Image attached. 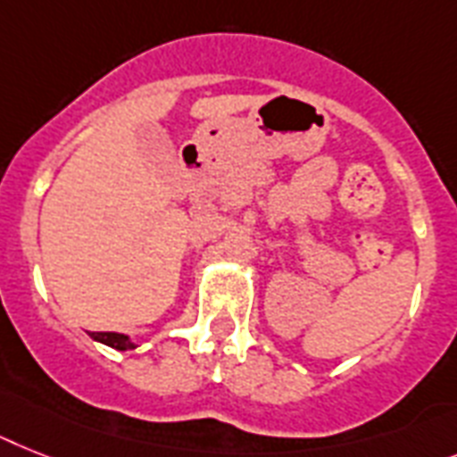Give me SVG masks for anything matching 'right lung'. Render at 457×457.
Here are the masks:
<instances>
[{
    "mask_svg": "<svg viewBox=\"0 0 457 457\" xmlns=\"http://www.w3.org/2000/svg\"><path fill=\"white\" fill-rule=\"evenodd\" d=\"M90 337L96 338V341L107 343L112 348L116 350H133L135 343H130V338L123 337V334H116V331H93Z\"/></svg>",
    "mask_w": 457,
    "mask_h": 457,
    "instance_id": "obj_1",
    "label": "right lung"
}]
</instances>
